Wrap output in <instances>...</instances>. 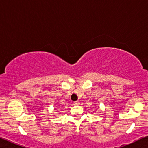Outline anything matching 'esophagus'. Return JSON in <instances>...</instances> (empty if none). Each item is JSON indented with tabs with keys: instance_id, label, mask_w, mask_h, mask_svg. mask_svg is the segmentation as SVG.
Here are the masks:
<instances>
[{
	"instance_id": "34e87169",
	"label": "esophagus",
	"mask_w": 148,
	"mask_h": 148,
	"mask_svg": "<svg viewBox=\"0 0 148 148\" xmlns=\"http://www.w3.org/2000/svg\"><path fill=\"white\" fill-rule=\"evenodd\" d=\"M73 104L74 105H79V101H75V102H73Z\"/></svg>"
}]
</instances>
